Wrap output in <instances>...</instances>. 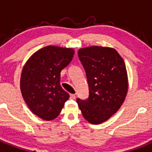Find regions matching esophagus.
Here are the masks:
<instances>
[{
    "instance_id": "obj_1",
    "label": "esophagus",
    "mask_w": 152,
    "mask_h": 152,
    "mask_svg": "<svg viewBox=\"0 0 152 152\" xmlns=\"http://www.w3.org/2000/svg\"><path fill=\"white\" fill-rule=\"evenodd\" d=\"M75 98H76V95L74 94H70V99H72V100H75Z\"/></svg>"
}]
</instances>
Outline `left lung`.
Wrapping results in <instances>:
<instances>
[{
  "label": "left lung",
  "instance_id": "8db88e82",
  "mask_svg": "<svg viewBox=\"0 0 152 152\" xmlns=\"http://www.w3.org/2000/svg\"><path fill=\"white\" fill-rule=\"evenodd\" d=\"M78 58L86 72L89 96L77 99L85 119L100 124L120 108L128 91V78L123 58L115 49L91 46L79 49Z\"/></svg>",
  "mask_w": 152,
  "mask_h": 152
}]
</instances>
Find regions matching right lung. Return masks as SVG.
Segmentation results:
<instances>
[{
    "label": "right lung",
    "instance_id": "obj_1",
    "mask_svg": "<svg viewBox=\"0 0 152 152\" xmlns=\"http://www.w3.org/2000/svg\"><path fill=\"white\" fill-rule=\"evenodd\" d=\"M74 54L72 49L44 47L35 52L23 68V97L30 110L44 120L56 119L69 98L60 84V73L72 61Z\"/></svg>",
    "mask_w": 152,
    "mask_h": 152
}]
</instances>
